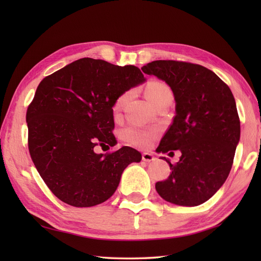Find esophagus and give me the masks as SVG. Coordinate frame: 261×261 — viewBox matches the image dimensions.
I'll list each match as a JSON object with an SVG mask.
<instances>
[{"label":"esophagus","mask_w":261,"mask_h":261,"mask_svg":"<svg viewBox=\"0 0 261 261\" xmlns=\"http://www.w3.org/2000/svg\"><path fill=\"white\" fill-rule=\"evenodd\" d=\"M156 159L153 157V154L149 153V152H143L142 153V160L143 162H147V163H150V162H153V160Z\"/></svg>","instance_id":"1"}]
</instances>
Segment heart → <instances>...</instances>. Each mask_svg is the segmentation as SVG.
Instances as JSON below:
<instances>
[{
	"label": "heart",
	"instance_id": "heart-1",
	"mask_svg": "<svg viewBox=\"0 0 261 261\" xmlns=\"http://www.w3.org/2000/svg\"><path fill=\"white\" fill-rule=\"evenodd\" d=\"M146 96L148 101L154 108L160 102L166 101V99H171L173 97V93L167 84L163 82H151L146 87ZM127 97H129V93L122 94L119 98L116 99L114 104V111H119L123 104L126 102ZM122 140L129 145L136 146V147H148L150 145L151 141L157 137L156 131H146L138 129V127H126L121 134Z\"/></svg>",
	"mask_w": 261,
	"mask_h": 261
}]
</instances>
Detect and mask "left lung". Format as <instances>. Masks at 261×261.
Wrapping results in <instances>:
<instances>
[{
  "label": "left lung",
  "mask_w": 261,
  "mask_h": 261,
  "mask_svg": "<svg viewBox=\"0 0 261 261\" xmlns=\"http://www.w3.org/2000/svg\"><path fill=\"white\" fill-rule=\"evenodd\" d=\"M170 86L176 101L173 123L160 140L158 152L179 150L169 164L167 179L156 182L165 201L181 206L206 202L224 184L240 140V119L229 86L201 65L154 60L141 68Z\"/></svg>",
  "instance_id": "left-lung-1"
}]
</instances>
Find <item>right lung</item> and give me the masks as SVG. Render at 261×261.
Wrapping results in <instances>:
<instances>
[{"label":"right lung","mask_w":261,"mask_h":261,"mask_svg":"<svg viewBox=\"0 0 261 261\" xmlns=\"http://www.w3.org/2000/svg\"><path fill=\"white\" fill-rule=\"evenodd\" d=\"M145 82L141 70L82 58L45 77L27 110L28 147L38 173L60 201L76 207L101 204L113 195L121 175L141 153L115 146L113 105Z\"/></svg>","instance_id":"right-lung-1"}]
</instances>
